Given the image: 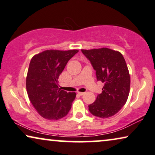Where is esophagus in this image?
Masks as SVG:
<instances>
[{"instance_id": "34e87169", "label": "esophagus", "mask_w": 155, "mask_h": 155, "mask_svg": "<svg viewBox=\"0 0 155 155\" xmlns=\"http://www.w3.org/2000/svg\"><path fill=\"white\" fill-rule=\"evenodd\" d=\"M77 94L79 95V96H83V95L84 94V92H77Z\"/></svg>"}]
</instances>
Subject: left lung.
I'll use <instances>...</instances> for the list:
<instances>
[{
  "label": "left lung",
  "mask_w": 155,
  "mask_h": 155,
  "mask_svg": "<svg viewBox=\"0 0 155 155\" xmlns=\"http://www.w3.org/2000/svg\"><path fill=\"white\" fill-rule=\"evenodd\" d=\"M96 71L98 81L104 84L102 93L88 110L96 117L113 116L126 103L130 93V77L123 54L108 48L81 49Z\"/></svg>",
  "instance_id": "1"
}]
</instances>
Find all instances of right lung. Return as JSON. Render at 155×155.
Here are the masks:
<instances>
[{
	"label": "right lung",
	"instance_id": "add662e5",
	"mask_svg": "<svg viewBox=\"0 0 155 155\" xmlns=\"http://www.w3.org/2000/svg\"><path fill=\"white\" fill-rule=\"evenodd\" d=\"M78 51L51 49L31 59L26 78L27 92L32 106L44 118H62L71 109L76 93L61 90L58 79L69 59Z\"/></svg>",
	"mask_w": 155,
	"mask_h": 155
}]
</instances>
